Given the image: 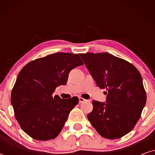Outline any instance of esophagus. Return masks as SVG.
<instances>
[{
    "label": "esophagus",
    "mask_w": 155,
    "mask_h": 155,
    "mask_svg": "<svg viewBox=\"0 0 155 155\" xmlns=\"http://www.w3.org/2000/svg\"><path fill=\"white\" fill-rule=\"evenodd\" d=\"M86 99H84V98H82V97H79V101L80 103H83L84 101H85Z\"/></svg>",
    "instance_id": "34e87169"
}]
</instances>
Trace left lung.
Instances as JSON below:
<instances>
[{
    "label": "left lung",
    "mask_w": 155,
    "mask_h": 155,
    "mask_svg": "<svg viewBox=\"0 0 155 155\" xmlns=\"http://www.w3.org/2000/svg\"><path fill=\"white\" fill-rule=\"evenodd\" d=\"M97 86L104 89L106 103L93 101L88 120L99 134L118 139L128 134L141 116L147 97L136 68L108 53L80 54Z\"/></svg>",
    "instance_id": "left-lung-1"
}]
</instances>
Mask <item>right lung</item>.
I'll list each match as a JSON object with an SVG mask.
<instances>
[{
  "mask_svg": "<svg viewBox=\"0 0 155 155\" xmlns=\"http://www.w3.org/2000/svg\"><path fill=\"white\" fill-rule=\"evenodd\" d=\"M84 63L78 54L57 53L27 63L19 73L11 93V104L22 130L37 140L58 136L77 97L62 99L52 94L67 83L68 74Z\"/></svg>",
  "mask_w": 155,
  "mask_h": 155,
  "instance_id": "1",
  "label": "right lung"
}]
</instances>
